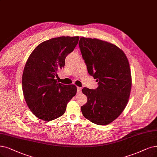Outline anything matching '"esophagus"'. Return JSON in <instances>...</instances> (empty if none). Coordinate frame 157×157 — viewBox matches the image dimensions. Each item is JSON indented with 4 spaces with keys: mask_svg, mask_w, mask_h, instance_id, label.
<instances>
[{
    "mask_svg": "<svg viewBox=\"0 0 157 157\" xmlns=\"http://www.w3.org/2000/svg\"><path fill=\"white\" fill-rule=\"evenodd\" d=\"M82 87H79V86H78V87H77V92H78V94L80 93V92H82Z\"/></svg>",
    "mask_w": 157,
    "mask_h": 157,
    "instance_id": "obj_1",
    "label": "esophagus"
}]
</instances>
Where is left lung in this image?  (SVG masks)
<instances>
[{
	"label": "left lung",
	"mask_w": 157,
	"mask_h": 157,
	"mask_svg": "<svg viewBox=\"0 0 157 157\" xmlns=\"http://www.w3.org/2000/svg\"><path fill=\"white\" fill-rule=\"evenodd\" d=\"M79 46L89 74L98 82L96 89H82L87 97L82 114L92 123L107 125L128 102L131 89L128 59L118 46L98 39L81 37Z\"/></svg>",
	"instance_id": "8db88e82"
}]
</instances>
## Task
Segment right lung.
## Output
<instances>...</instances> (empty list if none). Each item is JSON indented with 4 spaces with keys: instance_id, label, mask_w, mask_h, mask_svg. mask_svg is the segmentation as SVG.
Wrapping results in <instances>:
<instances>
[{
    "instance_id": "add662e5",
    "label": "right lung",
    "mask_w": 157,
    "mask_h": 157,
    "mask_svg": "<svg viewBox=\"0 0 157 157\" xmlns=\"http://www.w3.org/2000/svg\"><path fill=\"white\" fill-rule=\"evenodd\" d=\"M79 38L63 36L45 40L28 57L22 74V91L29 109L39 119L48 121L61 117L76 94L75 85L59 83L56 78Z\"/></svg>"
}]
</instances>
